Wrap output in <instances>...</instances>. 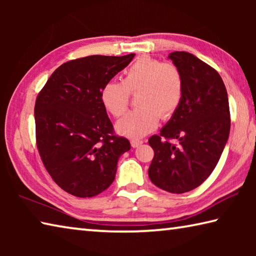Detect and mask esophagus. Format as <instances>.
Returning a JSON list of instances; mask_svg holds the SVG:
<instances>
[{
	"instance_id": "obj_1",
	"label": "esophagus",
	"mask_w": 256,
	"mask_h": 256,
	"mask_svg": "<svg viewBox=\"0 0 256 256\" xmlns=\"http://www.w3.org/2000/svg\"><path fill=\"white\" fill-rule=\"evenodd\" d=\"M142 144H144V141L140 140V138H132L131 140V146H133V148H136V146H141Z\"/></svg>"
}]
</instances>
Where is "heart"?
<instances>
[{
	"mask_svg": "<svg viewBox=\"0 0 256 256\" xmlns=\"http://www.w3.org/2000/svg\"><path fill=\"white\" fill-rule=\"evenodd\" d=\"M136 94V110L116 123L120 134L140 138L157 128L159 118H167L178 108L184 80L178 68L151 58H141L123 73L120 81H108L102 89V102L115 118L128 110L130 94Z\"/></svg>",
	"mask_w": 256,
	"mask_h": 256,
	"instance_id": "heart-1",
	"label": "heart"
}]
</instances>
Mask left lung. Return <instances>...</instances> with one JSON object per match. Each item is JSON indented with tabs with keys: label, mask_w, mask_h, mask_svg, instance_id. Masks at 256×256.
<instances>
[{
	"label": "left lung",
	"mask_w": 256,
	"mask_h": 256,
	"mask_svg": "<svg viewBox=\"0 0 256 256\" xmlns=\"http://www.w3.org/2000/svg\"><path fill=\"white\" fill-rule=\"evenodd\" d=\"M168 58L182 72L184 94L159 136L149 138L154 157L148 172L159 188L180 194L214 172L227 144L230 112L226 86L214 68L188 52H172Z\"/></svg>",
	"instance_id": "left-lung-1"
}]
</instances>
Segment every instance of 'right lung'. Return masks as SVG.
<instances>
[{
	"mask_svg": "<svg viewBox=\"0 0 256 256\" xmlns=\"http://www.w3.org/2000/svg\"><path fill=\"white\" fill-rule=\"evenodd\" d=\"M136 54L92 55L56 68L34 105L37 148L52 178L66 192L92 198L115 180L118 158L131 149L114 136L102 86Z\"/></svg>",
	"mask_w": 256,
	"mask_h": 256,
	"instance_id": "right-lung-1",
	"label": "right lung"
}]
</instances>
